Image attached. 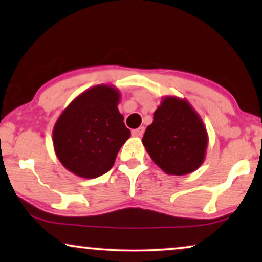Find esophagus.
<instances>
[{
    "mask_svg": "<svg viewBox=\"0 0 262 262\" xmlns=\"http://www.w3.org/2000/svg\"><path fill=\"white\" fill-rule=\"evenodd\" d=\"M143 134H144V127L143 126L132 130V136H135V137H142Z\"/></svg>",
    "mask_w": 262,
    "mask_h": 262,
    "instance_id": "obj_1",
    "label": "esophagus"
}]
</instances>
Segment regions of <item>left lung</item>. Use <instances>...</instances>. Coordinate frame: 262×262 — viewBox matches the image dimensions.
I'll return each mask as SVG.
<instances>
[{
    "instance_id": "obj_1",
    "label": "left lung",
    "mask_w": 262,
    "mask_h": 262,
    "mask_svg": "<svg viewBox=\"0 0 262 262\" xmlns=\"http://www.w3.org/2000/svg\"><path fill=\"white\" fill-rule=\"evenodd\" d=\"M142 142L164 173L181 177L202 166L209 136L202 118L187 100L164 96Z\"/></svg>"
}]
</instances>
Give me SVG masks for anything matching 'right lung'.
Returning <instances> with one entry per match:
<instances>
[{"label": "right lung", "mask_w": 262, "mask_h": 262, "mask_svg": "<svg viewBox=\"0 0 262 262\" xmlns=\"http://www.w3.org/2000/svg\"><path fill=\"white\" fill-rule=\"evenodd\" d=\"M120 92L99 84L81 93L63 111L52 131L56 156L75 175L94 179L113 167L131 132L118 110Z\"/></svg>", "instance_id": "1"}]
</instances>
